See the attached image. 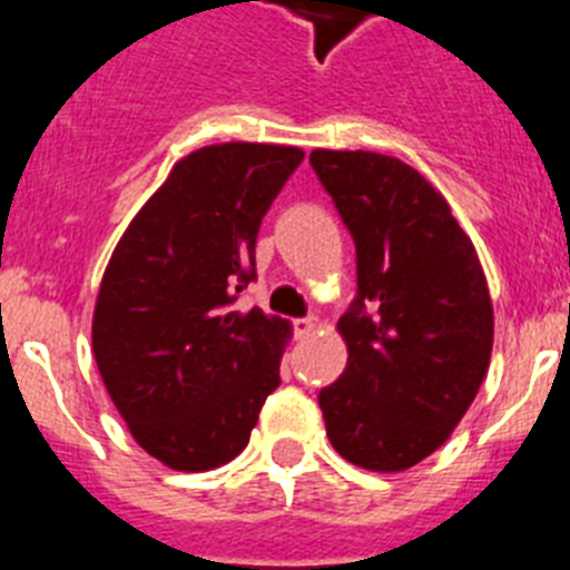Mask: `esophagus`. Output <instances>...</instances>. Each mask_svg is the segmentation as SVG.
Instances as JSON below:
<instances>
[{
	"label": "esophagus",
	"mask_w": 570,
	"mask_h": 570,
	"mask_svg": "<svg viewBox=\"0 0 570 570\" xmlns=\"http://www.w3.org/2000/svg\"><path fill=\"white\" fill-rule=\"evenodd\" d=\"M292 326H295V335H298V338H309V335L318 330V318H315V315H306V318L292 321Z\"/></svg>",
	"instance_id": "1"
}]
</instances>
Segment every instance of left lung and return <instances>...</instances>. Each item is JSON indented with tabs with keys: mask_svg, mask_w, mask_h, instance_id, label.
Here are the masks:
<instances>
[{
	"mask_svg": "<svg viewBox=\"0 0 570 570\" xmlns=\"http://www.w3.org/2000/svg\"><path fill=\"white\" fill-rule=\"evenodd\" d=\"M355 240L358 292L341 315L346 370L318 393L346 462L395 473L442 448L491 364L493 306L450 206L413 166L375 151L309 155Z\"/></svg>",
	"mask_w": 570,
	"mask_h": 570,
	"instance_id": "1",
	"label": "left lung"
}]
</instances>
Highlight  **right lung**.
<instances>
[{"mask_svg": "<svg viewBox=\"0 0 570 570\" xmlns=\"http://www.w3.org/2000/svg\"><path fill=\"white\" fill-rule=\"evenodd\" d=\"M301 160L295 146L197 148L108 261L94 358L135 442L171 470L232 462L281 384L289 321L235 304L255 281L261 220Z\"/></svg>", "mask_w": 570, "mask_h": 570, "instance_id": "1", "label": "right lung"}]
</instances>
